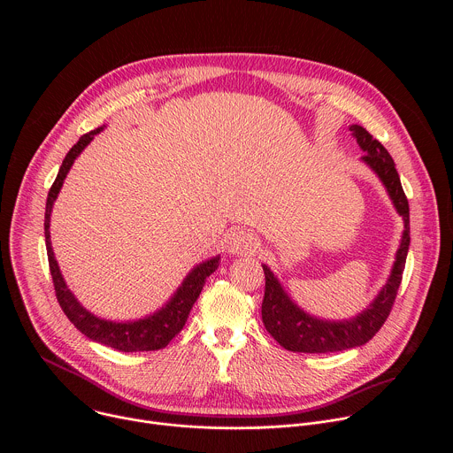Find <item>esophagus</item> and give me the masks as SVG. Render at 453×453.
I'll list each match as a JSON object with an SVG mask.
<instances>
[{
	"mask_svg": "<svg viewBox=\"0 0 453 453\" xmlns=\"http://www.w3.org/2000/svg\"><path fill=\"white\" fill-rule=\"evenodd\" d=\"M256 245H257L256 236L245 229L233 231V234L229 236V242H227L229 252H249V250H254Z\"/></svg>",
	"mask_w": 453,
	"mask_h": 453,
	"instance_id": "esophagus-1",
	"label": "esophagus"
}]
</instances>
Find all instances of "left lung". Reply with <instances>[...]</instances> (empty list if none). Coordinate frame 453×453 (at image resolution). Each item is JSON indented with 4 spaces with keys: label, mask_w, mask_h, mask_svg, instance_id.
I'll list each match as a JSON object with an SVG mask.
<instances>
[{
    "label": "left lung",
    "mask_w": 453,
    "mask_h": 453,
    "mask_svg": "<svg viewBox=\"0 0 453 453\" xmlns=\"http://www.w3.org/2000/svg\"><path fill=\"white\" fill-rule=\"evenodd\" d=\"M353 136L357 138L358 145L365 154L362 159L378 173L381 182L385 184L387 191L403 217L405 231L402 238V245L396 254V264L389 281L385 283L383 290L378 294L372 304L346 322H328L319 320L306 315L299 310L288 296L283 292L281 285L264 265L265 273V296L262 303V319L267 332L288 351L294 353H335L349 348H357L371 341L376 332L383 326V322L389 317L398 288L402 285V274L405 269V260L411 243V227H409V201L405 197V191L400 182V175L396 172L395 161L391 154L385 150V147L372 138L364 127L353 125L351 127Z\"/></svg>",
    "instance_id": "left-lung-1"
}]
</instances>
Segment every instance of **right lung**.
<instances>
[{"instance_id": "right-lung-1", "label": "right lung", "mask_w": 453, "mask_h": 453, "mask_svg": "<svg viewBox=\"0 0 453 453\" xmlns=\"http://www.w3.org/2000/svg\"><path fill=\"white\" fill-rule=\"evenodd\" d=\"M100 131H102V127L95 128V131L84 134L72 147V150L66 154V157H64L60 170L57 173V179L53 180L50 193H48L46 213H44V238H46V252H48V264H50L55 296H57V301H58L62 311L66 313V317L73 322V326L91 341L105 344L109 348L123 351V353L163 349L182 330L193 303L197 301V297L204 287L206 278H210L217 271L219 257H213V260H208V262L201 264L199 267L193 269L189 273V276L184 280L182 287L175 292L172 301L163 310H159L152 317H147V319L136 320V322H111V320L98 319V317L91 315L88 310H84L79 304V301L73 297V294L68 290L66 283H64L58 265L53 257V250H51V243H50L51 206L57 199V193H58L64 179H66V173L72 168L75 157L88 147V143Z\"/></svg>"}]
</instances>
